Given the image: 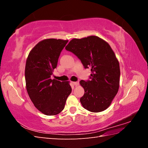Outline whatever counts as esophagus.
<instances>
[{"mask_svg": "<svg viewBox=\"0 0 148 148\" xmlns=\"http://www.w3.org/2000/svg\"><path fill=\"white\" fill-rule=\"evenodd\" d=\"M73 85H75V86H78V85L79 84V83L78 82H73Z\"/></svg>", "mask_w": 148, "mask_h": 148, "instance_id": "1", "label": "esophagus"}]
</instances>
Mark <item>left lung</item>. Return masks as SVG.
Instances as JSON below:
<instances>
[{"label":"left lung","mask_w":148,"mask_h":148,"mask_svg":"<svg viewBox=\"0 0 148 148\" xmlns=\"http://www.w3.org/2000/svg\"><path fill=\"white\" fill-rule=\"evenodd\" d=\"M90 67L91 81L81 80L84 94L80 102L85 109L99 112L108 108L117 95L120 84V65L114 52L104 39L96 36L71 39L65 47Z\"/></svg>","instance_id":"left-lung-1"}]
</instances>
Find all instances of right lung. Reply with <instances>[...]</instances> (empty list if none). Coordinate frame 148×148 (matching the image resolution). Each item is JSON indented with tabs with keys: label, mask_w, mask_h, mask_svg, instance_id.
Returning <instances> with one entry per match:
<instances>
[{
	"label": "right lung",
	"mask_w": 148,
	"mask_h": 148,
	"mask_svg": "<svg viewBox=\"0 0 148 148\" xmlns=\"http://www.w3.org/2000/svg\"><path fill=\"white\" fill-rule=\"evenodd\" d=\"M69 40L46 39L39 42L26 62V88L31 101L40 112L56 115L63 110L71 92L69 82L51 78L60 52Z\"/></svg>",
	"instance_id": "1"
}]
</instances>
